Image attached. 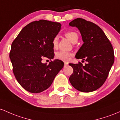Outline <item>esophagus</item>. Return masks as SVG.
Instances as JSON below:
<instances>
[{"label":"esophagus","mask_w":120,"mask_h":120,"mask_svg":"<svg viewBox=\"0 0 120 120\" xmlns=\"http://www.w3.org/2000/svg\"><path fill=\"white\" fill-rule=\"evenodd\" d=\"M68 65V64L66 62H64V66H66Z\"/></svg>","instance_id":"34e87169"}]
</instances>
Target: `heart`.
I'll use <instances>...</instances> for the list:
<instances>
[{"mask_svg": "<svg viewBox=\"0 0 120 120\" xmlns=\"http://www.w3.org/2000/svg\"><path fill=\"white\" fill-rule=\"evenodd\" d=\"M64 36L67 37L71 42L76 43L78 40V35L77 33L74 31H68L64 33ZM54 48H56L58 45V38L55 37L52 41ZM72 56V53L67 51L60 50L56 53V58L63 60L64 62L68 61L70 57Z\"/></svg>", "mask_w": 120, "mask_h": 120, "instance_id": "obj_1", "label": "heart"}]
</instances>
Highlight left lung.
Masks as SVG:
<instances>
[{"mask_svg": "<svg viewBox=\"0 0 120 120\" xmlns=\"http://www.w3.org/2000/svg\"><path fill=\"white\" fill-rule=\"evenodd\" d=\"M69 25L78 28L84 42L75 57L87 62L84 66L80 62L69 64L74 70L70 82L78 91L92 92L104 83L113 64L112 45L103 30L91 21L77 18Z\"/></svg>", "mask_w": 120, "mask_h": 120, "instance_id": "1", "label": "left lung"}]
</instances>
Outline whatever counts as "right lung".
I'll return each instance as SVG.
<instances>
[{
  "mask_svg": "<svg viewBox=\"0 0 120 120\" xmlns=\"http://www.w3.org/2000/svg\"><path fill=\"white\" fill-rule=\"evenodd\" d=\"M61 24L45 20L28 24L12 43L9 58L13 72L21 87L31 93L48 89L64 63L55 60L49 64H42L44 57L54 56L53 38L60 30Z\"/></svg>",
  "mask_w": 120,
  "mask_h": 120,
  "instance_id": "1",
  "label": "right lung"
}]
</instances>
